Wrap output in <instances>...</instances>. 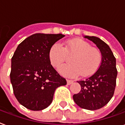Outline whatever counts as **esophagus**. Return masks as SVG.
Segmentation results:
<instances>
[{"label":"esophagus","mask_w":125,"mask_h":125,"mask_svg":"<svg viewBox=\"0 0 125 125\" xmlns=\"http://www.w3.org/2000/svg\"><path fill=\"white\" fill-rule=\"evenodd\" d=\"M67 85H71L73 83V80H67Z\"/></svg>","instance_id":"34e87169"}]
</instances>
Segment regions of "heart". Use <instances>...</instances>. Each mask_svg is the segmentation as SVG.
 I'll list each match as a JSON object with an SVG mask.
<instances>
[{"instance_id":"heart-1","label":"heart","mask_w":125,"mask_h":125,"mask_svg":"<svg viewBox=\"0 0 125 125\" xmlns=\"http://www.w3.org/2000/svg\"><path fill=\"white\" fill-rule=\"evenodd\" d=\"M66 55H73L69 60L71 64L60 66L58 71L69 78H76L81 74L83 77L91 76L97 71L101 62L100 51L82 40H69L64 43V47L56 42L49 51V59L54 67L63 62Z\"/></svg>"}]
</instances>
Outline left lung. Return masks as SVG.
I'll return each instance as SVG.
<instances>
[{
  "label": "left lung",
  "mask_w": 125,
  "mask_h": 125,
  "mask_svg": "<svg viewBox=\"0 0 125 125\" xmlns=\"http://www.w3.org/2000/svg\"><path fill=\"white\" fill-rule=\"evenodd\" d=\"M84 38L96 44L102 59L98 71L92 76L77 82L81 91L73 95V99L81 108L95 110L106 105L113 96L117 75L116 60L109 46L102 40L93 36H84Z\"/></svg>",
  "instance_id": "1"
}]
</instances>
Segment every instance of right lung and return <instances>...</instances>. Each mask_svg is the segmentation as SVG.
<instances>
[{
	"label": "right lung",
	"mask_w": 125,
	"mask_h": 125,
	"mask_svg": "<svg viewBox=\"0 0 125 125\" xmlns=\"http://www.w3.org/2000/svg\"><path fill=\"white\" fill-rule=\"evenodd\" d=\"M62 34L36 33L18 45L11 58L10 80L19 103L27 109L42 110L52 103L54 91L66 80L51 64L49 51Z\"/></svg>",
	"instance_id": "obj_1"
}]
</instances>
